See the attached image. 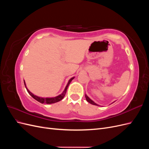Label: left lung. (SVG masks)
Listing matches in <instances>:
<instances>
[{
  "label": "left lung",
  "instance_id": "8db88e82",
  "mask_svg": "<svg viewBox=\"0 0 149 149\" xmlns=\"http://www.w3.org/2000/svg\"><path fill=\"white\" fill-rule=\"evenodd\" d=\"M85 97H86V101H87L88 102H89L90 104H93V105H96V106H100V105L97 104L96 103L94 102L93 100H91V99H90V98H89V97H88V96L86 94H85Z\"/></svg>",
  "mask_w": 149,
  "mask_h": 149
}]
</instances>
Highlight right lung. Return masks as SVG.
Listing matches in <instances>:
<instances>
[{
    "instance_id": "obj_1",
    "label": "right lung",
    "mask_w": 149,
    "mask_h": 149,
    "mask_svg": "<svg viewBox=\"0 0 149 149\" xmlns=\"http://www.w3.org/2000/svg\"><path fill=\"white\" fill-rule=\"evenodd\" d=\"M74 78V77L71 78L68 81V84L66 86V87H65V88L64 89V91H63V93L61 94H60V95H58V96H57L56 97H39V96H36V95H34V94L32 93H31L29 90V89L26 88V86L25 81L24 80V81L25 86L26 90H27L29 94H30V95L31 97H32L33 99H35V100H37V101H38L40 103H42V104H43V103L44 104H53V103H55V102H59L61 100H62L63 99V97H65V94H66L67 89H68V86L70 85V83L71 82V81L73 80Z\"/></svg>"
}]
</instances>
